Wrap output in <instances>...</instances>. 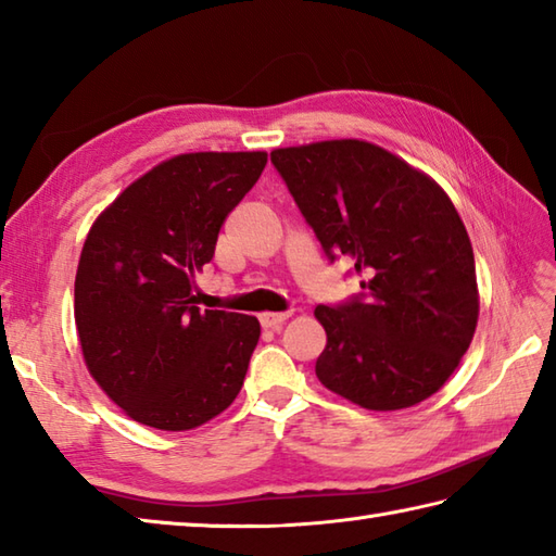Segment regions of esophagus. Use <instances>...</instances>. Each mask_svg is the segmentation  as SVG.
<instances>
[{
	"label": "esophagus",
	"instance_id": "1",
	"mask_svg": "<svg viewBox=\"0 0 556 556\" xmlns=\"http://www.w3.org/2000/svg\"><path fill=\"white\" fill-rule=\"evenodd\" d=\"M287 317H289V313H263L260 315V325H263L265 329H279L287 323Z\"/></svg>",
	"mask_w": 556,
	"mask_h": 556
}]
</instances>
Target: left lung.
<instances>
[{
	"label": "left lung",
	"mask_w": 556,
	"mask_h": 556,
	"mask_svg": "<svg viewBox=\"0 0 556 556\" xmlns=\"http://www.w3.org/2000/svg\"><path fill=\"white\" fill-rule=\"evenodd\" d=\"M329 263L346 257L361 293L317 305L327 346L315 375L370 410L432 396L478 325L476 257L452 200L430 176L365 140L269 152Z\"/></svg>",
	"instance_id": "1"
}]
</instances>
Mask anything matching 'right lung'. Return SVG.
Listing matches in <instances>:
<instances>
[{"label": "right lung", "instance_id": "right-lung-1", "mask_svg": "<svg viewBox=\"0 0 556 556\" xmlns=\"http://www.w3.org/2000/svg\"><path fill=\"white\" fill-rule=\"evenodd\" d=\"M265 164L267 152L176 155L92 224L76 271V329L90 375L128 418L191 430L241 392L260 323L200 313L193 279Z\"/></svg>", "mask_w": 556, "mask_h": 556}]
</instances>
